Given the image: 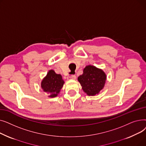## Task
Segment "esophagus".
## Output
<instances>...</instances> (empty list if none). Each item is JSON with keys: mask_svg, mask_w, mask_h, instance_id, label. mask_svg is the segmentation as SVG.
<instances>
[{"mask_svg": "<svg viewBox=\"0 0 146 146\" xmlns=\"http://www.w3.org/2000/svg\"><path fill=\"white\" fill-rule=\"evenodd\" d=\"M68 79H72V80H75L76 79V76L75 75L72 76H68L67 78Z\"/></svg>", "mask_w": 146, "mask_h": 146, "instance_id": "obj_1", "label": "esophagus"}]
</instances>
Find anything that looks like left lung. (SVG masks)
I'll use <instances>...</instances> for the list:
<instances>
[{"mask_svg": "<svg viewBox=\"0 0 146 146\" xmlns=\"http://www.w3.org/2000/svg\"><path fill=\"white\" fill-rule=\"evenodd\" d=\"M78 79L83 90L88 95L95 96L104 88L106 76L101 69L89 65L83 69V73Z\"/></svg>", "mask_w": 146, "mask_h": 146, "instance_id": "1", "label": "left lung"}]
</instances>
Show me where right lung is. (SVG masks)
<instances>
[{"label": "right lung", "instance_id": "1", "mask_svg": "<svg viewBox=\"0 0 146 146\" xmlns=\"http://www.w3.org/2000/svg\"><path fill=\"white\" fill-rule=\"evenodd\" d=\"M64 83L61 74H56L53 70H50L42 79L41 86L44 92L49 94V97L54 98L60 93Z\"/></svg>", "mask_w": 146, "mask_h": 146}]
</instances>
